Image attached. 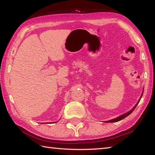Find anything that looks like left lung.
I'll use <instances>...</instances> for the list:
<instances>
[{
  "instance_id": "8db88e82",
  "label": "left lung",
  "mask_w": 155,
  "mask_h": 155,
  "mask_svg": "<svg viewBox=\"0 0 155 155\" xmlns=\"http://www.w3.org/2000/svg\"><path fill=\"white\" fill-rule=\"evenodd\" d=\"M143 93H142V94H141V96H140V98H139V100L138 101V102H137V103L135 104V106H134L132 109H131L130 110H129L128 112H127V113H124V114H122V115H120L119 117H117V118H113V119H111V120H107V121H105V123H116V122H118V121H120V120H123V119H124V118H126L127 116H128V115H129L130 114H131L133 113V111L134 110V108H136V107L137 106V104H139V101H140V98H142V97H143Z\"/></svg>"
}]
</instances>
